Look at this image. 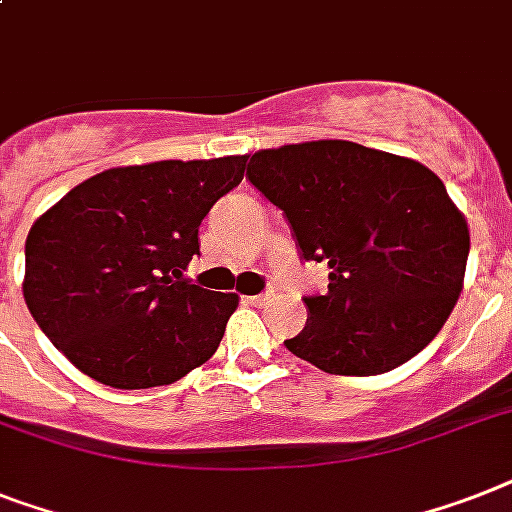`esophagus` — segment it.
Here are the masks:
<instances>
[{
    "label": "esophagus",
    "instance_id": "obj_1",
    "mask_svg": "<svg viewBox=\"0 0 512 512\" xmlns=\"http://www.w3.org/2000/svg\"><path fill=\"white\" fill-rule=\"evenodd\" d=\"M249 305H257V307H263L268 305L270 302V292H263V294H252V297H247Z\"/></svg>",
    "mask_w": 512,
    "mask_h": 512
}]
</instances>
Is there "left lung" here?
I'll list each match as a JSON object with an SVG mask.
<instances>
[{
	"mask_svg": "<svg viewBox=\"0 0 512 512\" xmlns=\"http://www.w3.org/2000/svg\"><path fill=\"white\" fill-rule=\"evenodd\" d=\"M249 184L284 210L299 257L328 263L286 350L334 376H376L434 339L463 292L468 223L426 165L355 141L260 149Z\"/></svg>",
	"mask_w": 512,
	"mask_h": 512,
	"instance_id": "1",
	"label": "left lung"
}]
</instances>
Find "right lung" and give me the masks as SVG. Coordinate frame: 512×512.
Returning a JSON list of instances; mask_svg holds the SVG:
<instances>
[{
  "label": "right lung",
  "instance_id": "right-lung-1",
  "mask_svg": "<svg viewBox=\"0 0 512 512\" xmlns=\"http://www.w3.org/2000/svg\"><path fill=\"white\" fill-rule=\"evenodd\" d=\"M247 155L160 160L86 178L28 231L23 297L49 342L99 384L149 389L207 363L239 305L184 278L199 226Z\"/></svg>",
  "mask_w": 512,
  "mask_h": 512
}]
</instances>
